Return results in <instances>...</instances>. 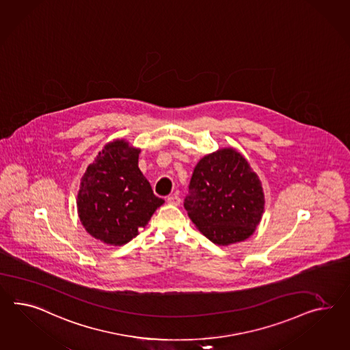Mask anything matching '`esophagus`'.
Instances as JSON below:
<instances>
[{
  "label": "esophagus",
  "instance_id": "esophagus-1",
  "mask_svg": "<svg viewBox=\"0 0 350 350\" xmlns=\"http://www.w3.org/2000/svg\"><path fill=\"white\" fill-rule=\"evenodd\" d=\"M167 203H169V204H172V206H179V204H180L179 196H176V194H174V196H170V197H167Z\"/></svg>",
  "mask_w": 350,
  "mask_h": 350
}]
</instances>
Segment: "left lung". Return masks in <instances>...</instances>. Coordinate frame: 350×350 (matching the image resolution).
<instances>
[{"label": "left lung", "instance_id": "8db88e82", "mask_svg": "<svg viewBox=\"0 0 350 350\" xmlns=\"http://www.w3.org/2000/svg\"><path fill=\"white\" fill-rule=\"evenodd\" d=\"M184 206L200 232L224 246L254 233L264 212V193L242 154L224 148L198 162Z\"/></svg>", "mask_w": 350, "mask_h": 350}]
</instances>
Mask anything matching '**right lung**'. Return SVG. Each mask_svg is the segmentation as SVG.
Here are the masks:
<instances>
[{
    "instance_id": "obj_1",
    "label": "right lung",
    "mask_w": 350,
    "mask_h": 350,
    "mask_svg": "<svg viewBox=\"0 0 350 350\" xmlns=\"http://www.w3.org/2000/svg\"><path fill=\"white\" fill-rule=\"evenodd\" d=\"M139 150L124 141L108 144L81 180L77 208L81 224L92 237L120 246L146 227L163 199L138 167Z\"/></svg>"
}]
</instances>
